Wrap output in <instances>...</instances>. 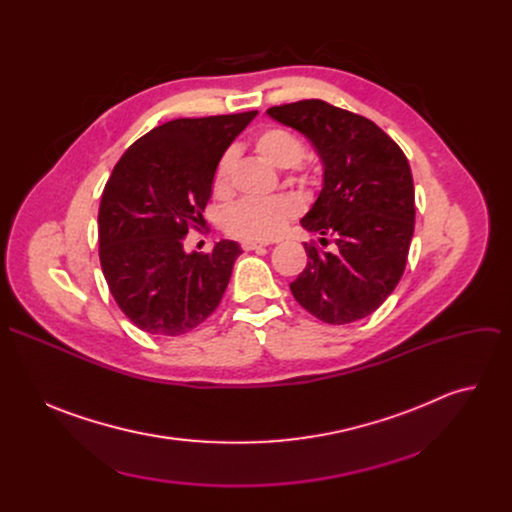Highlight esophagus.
Here are the masks:
<instances>
[{"instance_id":"obj_1","label":"esophagus","mask_w":512,"mask_h":512,"mask_svg":"<svg viewBox=\"0 0 512 512\" xmlns=\"http://www.w3.org/2000/svg\"><path fill=\"white\" fill-rule=\"evenodd\" d=\"M241 247H243L245 251H257V249H263V247H265V243H257V241H243V243H241Z\"/></svg>"}]
</instances>
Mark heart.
Here are the masks:
<instances>
[{"mask_svg":"<svg viewBox=\"0 0 512 512\" xmlns=\"http://www.w3.org/2000/svg\"><path fill=\"white\" fill-rule=\"evenodd\" d=\"M257 154L275 168L298 166L306 154L304 143L298 135L283 127H269L255 139ZM233 152L223 154L212 174L214 196H227L231 190ZM294 204L285 198H245L229 206L223 214V227L229 235L245 241H269L283 233L287 223L294 218Z\"/></svg>","mask_w":512,"mask_h":512,"instance_id":"1","label":"heart"}]
</instances>
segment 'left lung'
Returning <instances> with one entry per match:
<instances>
[{
	"label": "left lung",
	"instance_id": "8db88e82",
	"mask_svg": "<svg viewBox=\"0 0 512 512\" xmlns=\"http://www.w3.org/2000/svg\"><path fill=\"white\" fill-rule=\"evenodd\" d=\"M304 133L324 166L322 190L302 227L334 243H306L308 265L291 294L326 324L371 316L397 287L413 239L415 190L399 145L371 119L308 99L267 109Z\"/></svg>",
	"mask_w": 512,
	"mask_h": 512
}]
</instances>
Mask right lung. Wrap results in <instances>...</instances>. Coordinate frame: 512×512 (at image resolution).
Masks as SVG:
<instances>
[{"label": "right lung", "mask_w": 512, "mask_h": 512, "mask_svg": "<svg viewBox=\"0 0 512 512\" xmlns=\"http://www.w3.org/2000/svg\"><path fill=\"white\" fill-rule=\"evenodd\" d=\"M255 115L168 121L113 168L99 206V259L117 306L139 330L182 336L221 304L239 243L188 253L184 239L204 225L214 168Z\"/></svg>", "instance_id": "1"}]
</instances>
